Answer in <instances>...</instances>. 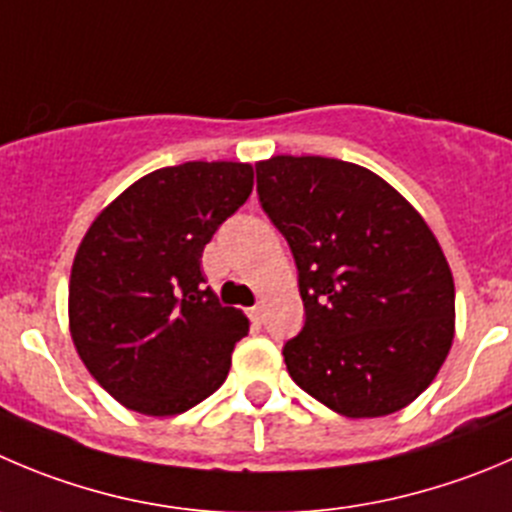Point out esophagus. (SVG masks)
Here are the masks:
<instances>
[{
	"label": "esophagus",
	"instance_id": "1",
	"mask_svg": "<svg viewBox=\"0 0 512 512\" xmlns=\"http://www.w3.org/2000/svg\"><path fill=\"white\" fill-rule=\"evenodd\" d=\"M246 314H248V319L253 321V324H261V321H264V306H259V304L251 306V309H248Z\"/></svg>",
	"mask_w": 512,
	"mask_h": 512
}]
</instances>
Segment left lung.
<instances>
[{"label":"left lung","instance_id":"8db88e82","mask_svg":"<svg viewBox=\"0 0 512 512\" xmlns=\"http://www.w3.org/2000/svg\"><path fill=\"white\" fill-rule=\"evenodd\" d=\"M256 191L299 271L291 379L344 417L410 405L455 332L450 266L420 213L372 170L321 155L256 163Z\"/></svg>","mask_w":512,"mask_h":512}]
</instances>
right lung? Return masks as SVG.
<instances>
[{
	"label": "right lung",
	"instance_id": "add662e5",
	"mask_svg": "<svg viewBox=\"0 0 512 512\" xmlns=\"http://www.w3.org/2000/svg\"><path fill=\"white\" fill-rule=\"evenodd\" d=\"M246 163L170 165L115 198L82 238L70 332L102 389L143 415H180L216 392L248 334L206 286L203 248L248 201Z\"/></svg>",
	"mask_w": 512,
	"mask_h": 512
}]
</instances>
